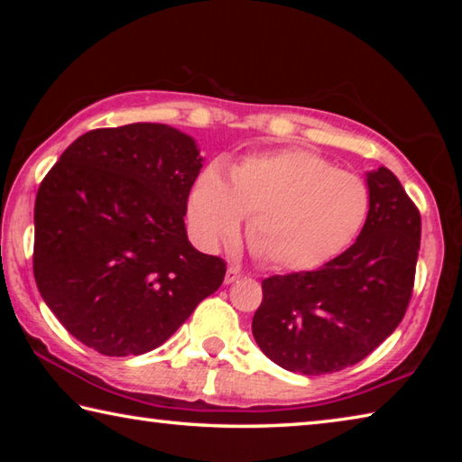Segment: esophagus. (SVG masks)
Masks as SVG:
<instances>
[{"label": "esophagus", "instance_id": "1", "mask_svg": "<svg viewBox=\"0 0 462 462\" xmlns=\"http://www.w3.org/2000/svg\"><path fill=\"white\" fill-rule=\"evenodd\" d=\"M240 277V269L236 267V264H228V271H226V283H234Z\"/></svg>", "mask_w": 462, "mask_h": 462}]
</instances>
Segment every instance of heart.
I'll use <instances>...</instances> for the list:
<instances>
[{
    "instance_id": "b5f03b06",
    "label": "heart",
    "mask_w": 462,
    "mask_h": 462,
    "mask_svg": "<svg viewBox=\"0 0 462 462\" xmlns=\"http://www.w3.org/2000/svg\"><path fill=\"white\" fill-rule=\"evenodd\" d=\"M187 209L206 246L232 240L242 217H250L248 245L256 259L275 271H308L361 232L369 191L361 177L334 169L319 154L283 148L240 161L228 183L217 169L203 171Z\"/></svg>"
}]
</instances>
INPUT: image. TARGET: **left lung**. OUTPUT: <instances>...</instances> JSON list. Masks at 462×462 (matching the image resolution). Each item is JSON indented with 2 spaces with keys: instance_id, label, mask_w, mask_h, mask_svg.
<instances>
[{
  "instance_id": "1",
  "label": "left lung",
  "mask_w": 462,
  "mask_h": 462,
  "mask_svg": "<svg viewBox=\"0 0 462 462\" xmlns=\"http://www.w3.org/2000/svg\"><path fill=\"white\" fill-rule=\"evenodd\" d=\"M369 216L356 242L316 271L263 281L253 334L273 363L301 374L361 363L410 306L420 250V209L389 169L366 177Z\"/></svg>"
}]
</instances>
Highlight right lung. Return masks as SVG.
Here are the masks:
<instances>
[{
    "label": "right lung",
    "instance_id": "1",
    "mask_svg": "<svg viewBox=\"0 0 462 462\" xmlns=\"http://www.w3.org/2000/svg\"><path fill=\"white\" fill-rule=\"evenodd\" d=\"M193 138L165 124L97 128L38 187L34 279L59 322L106 356L144 355L222 285L226 263L187 240Z\"/></svg>",
    "mask_w": 462,
    "mask_h": 462
}]
</instances>
